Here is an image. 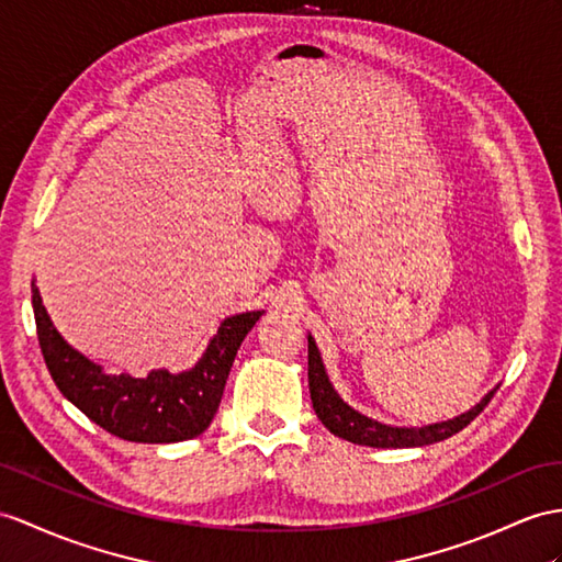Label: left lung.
Instances as JSON below:
<instances>
[{
    "label": "left lung",
    "mask_w": 562,
    "mask_h": 562,
    "mask_svg": "<svg viewBox=\"0 0 562 562\" xmlns=\"http://www.w3.org/2000/svg\"><path fill=\"white\" fill-rule=\"evenodd\" d=\"M307 381L312 407L324 427L334 436H338V439L372 448H415L443 441L448 436H453L468 427V424L488 405V401L494 398L496 391H488L472 409L448 422L429 424V427H391V424H381L358 413V409H352L344 398H340L336 389L331 386V381H328L319 348L314 344L312 336H307Z\"/></svg>",
    "instance_id": "8db88e82"
}]
</instances>
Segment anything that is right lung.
I'll use <instances>...</instances> for the list:
<instances>
[{
    "mask_svg": "<svg viewBox=\"0 0 562 562\" xmlns=\"http://www.w3.org/2000/svg\"><path fill=\"white\" fill-rule=\"evenodd\" d=\"M31 291L40 350L54 384L104 431L135 443L188 441L207 429L222 403L243 338L265 314L257 310L226 317L188 372L171 374L169 369H153L145 379H135L106 374L100 364L68 346L54 328L35 281Z\"/></svg>",
    "mask_w": 562,
    "mask_h": 562,
    "instance_id": "1",
    "label": "right lung"
}]
</instances>
